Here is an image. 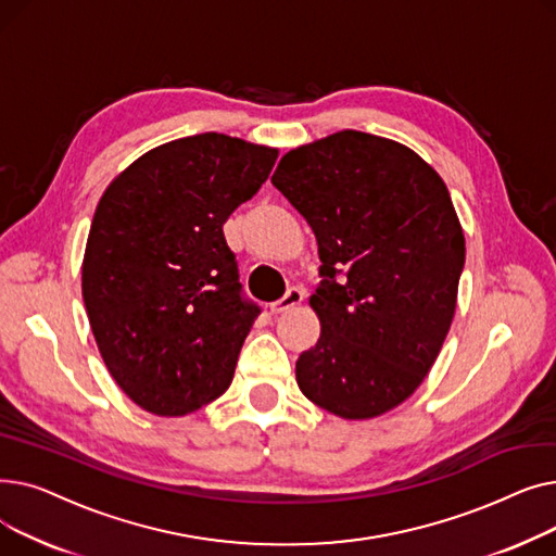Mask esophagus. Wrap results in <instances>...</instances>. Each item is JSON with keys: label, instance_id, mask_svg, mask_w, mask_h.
<instances>
[{"label": "esophagus", "instance_id": "34e87169", "mask_svg": "<svg viewBox=\"0 0 556 556\" xmlns=\"http://www.w3.org/2000/svg\"><path fill=\"white\" fill-rule=\"evenodd\" d=\"M302 300H304V290H302V288H288V293H286L279 302H275V304L270 306V311H273L275 315H281V313H286V311H290V308H295L298 304H302Z\"/></svg>", "mask_w": 556, "mask_h": 556}]
</instances>
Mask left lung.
Segmentation results:
<instances>
[{
	"label": "left lung",
	"mask_w": 556,
	"mask_h": 556,
	"mask_svg": "<svg viewBox=\"0 0 556 556\" xmlns=\"http://www.w3.org/2000/svg\"><path fill=\"white\" fill-rule=\"evenodd\" d=\"M270 182L323 261L308 300L323 333L298 358L300 390L352 421L394 410L424 383L457 306L466 245L444 180L394 139L340 130L288 151Z\"/></svg>",
	"instance_id": "left-lung-1"
}]
</instances>
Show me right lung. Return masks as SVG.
I'll return each mask as SVG.
<instances>
[{
	"instance_id": "1",
	"label": "right lung",
	"mask_w": 556,
	"mask_h": 556,
	"mask_svg": "<svg viewBox=\"0 0 556 556\" xmlns=\"http://www.w3.org/2000/svg\"><path fill=\"white\" fill-rule=\"evenodd\" d=\"M277 155L202 132L143 153L103 191L83 302L110 376L146 413L185 417L229 388L261 308L241 298L223 225Z\"/></svg>"
}]
</instances>
